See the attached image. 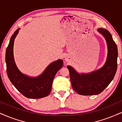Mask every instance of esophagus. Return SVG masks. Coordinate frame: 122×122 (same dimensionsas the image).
I'll return each instance as SVG.
<instances>
[{
	"instance_id": "34e87169",
	"label": "esophagus",
	"mask_w": 122,
	"mask_h": 122,
	"mask_svg": "<svg viewBox=\"0 0 122 122\" xmlns=\"http://www.w3.org/2000/svg\"><path fill=\"white\" fill-rule=\"evenodd\" d=\"M68 60H69V57H68V56H66V58H65V61H68Z\"/></svg>"
}]
</instances>
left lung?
Instances as JSON below:
<instances>
[{"label": "left lung", "mask_w": 122, "mask_h": 122, "mask_svg": "<svg viewBox=\"0 0 122 122\" xmlns=\"http://www.w3.org/2000/svg\"><path fill=\"white\" fill-rule=\"evenodd\" d=\"M97 31L104 37L107 46V59L103 67L89 73H79L72 67L67 66L72 88L80 95L100 94L109 85L117 72L118 54L116 43L107 30L98 28Z\"/></svg>", "instance_id": "1"}]
</instances>
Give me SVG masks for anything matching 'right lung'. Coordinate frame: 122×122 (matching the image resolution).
<instances>
[{
	"instance_id": "1",
	"label": "right lung",
	"mask_w": 122,
	"mask_h": 122,
	"mask_svg": "<svg viewBox=\"0 0 122 122\" xmlns=\"http://www.w3.org/2000/svg\"><path fill=\"white\" fill-rule=\"evenodd\" d=\"M20 28L15 31L6 49L5 62L8 77L15 88L23 96L29 98H41L47 96L51 91L54 78L63 65V61L58 59L52 62L44 71L37 77H30L19 70L13 56V44Z\"/></svg>"
}]
</instances>
